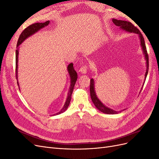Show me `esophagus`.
<instances>
[{
	"instance_id": "34e87169",
	"label": "esophagus",
	"mask_w": 159,
	"mask_h": 159,
	"mask_svg": "<svg viewBox=\"0 0 159 159\" xmlns=\"http://www.w3.org/2000/svg\"><path fill=\"white\" fill-rule=\"evenodd\" d=\"M79 71L82 74H86V73H87V71H88V66H81Z\"/></svg>"
}]
</instances>
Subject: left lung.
<instances>
[{
	"label": "left lung",
	"mask_w": 159,
	"mask_h": 159,
	"mask_svg": "<svg viewBox=\"0 0 159 159\" xmlns=\"http://www.w3.org/2000/svg\"><path fill=\"white\" fill-rule=\"evenodd\" d=\"M113 22L115 24V25L119 26L122 29L126 30L129 32H133L137 34L139 36V38H140V40H141V45L142 47V49L143 50V53L145 54V59L147 60V71L145 74V78H147V75L148 74V55L147 54V48L145 46V40H144V38L142 35V34L141 32L139 31L138 28L134 26L131 22H128V21H125V20H117V19H113L112 20ZM90 96L91 100L95 105V106L97 107L100 111H102V113H107V114H115L117 113L116 111H115L114 110L108 108L100 102L99 99L98 98L97 95L95 94V89H94V81L93 79L90 80Z\"/></svg>",
	"instance_id": "8db88e82"
}]
</instances>
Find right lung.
<instances>
[{"instance_id":"1","label":"right lung","mask_w":159,"mask_h":159,"mask_svg":"<svg viewBox=\"0 0 159 159\" xmlns=\"http://www.w3.org/2000/svg\"><path fill=\"white\" fill-rule=\"evenodd\" d=\"M49 22H50V21L48 20L45 22H37V23L32 24V25L28 26L27 28H26L25 29L22 31L20 36H19L18 42H17V45H16L17 50H16V78H17V68H18V46H19V45H20L23 41H25V39H26L28 37H29L31 35H32L33 34L36 33V32L40 30L41 28L48 25ZM68 73L70 74V78H71V84H70V87L69 92H68V98H67L66 102L64 105L63 108L61 109V110L60 112L56 113V115H58V114H60L61 113H63L67 109V108L68 107L70 103V101H71V94H72V92H73L74 85H75V84L77 81V78H78V74H77V72L75 71V70L74 68L73 64L70 63L68 65ZM17 84H18V81H17Z\"/></svg>"}]
</instances>
